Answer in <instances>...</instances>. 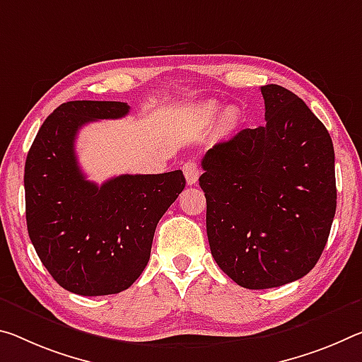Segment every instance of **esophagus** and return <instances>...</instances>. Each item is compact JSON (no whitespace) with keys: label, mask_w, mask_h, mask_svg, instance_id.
<instances>
[{"label":"esophagus","mask_w":362,"mask_h":362,"mask_svg":"<svg viewBox=\"0 0 362 362\" xmlns=\"http://www.w3.org/2000/svg\"><path fill=\"white\" fill-rule=\"evenodd\" d=\"M182 170H183V174H185L188 185H194V183L198 182L199 169H198V164L194 163V160H187V163L182 165Z\"/></svg>","instance_id":"34e87169"}]
</instances>
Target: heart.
<instances>
[{"label": "heart", "instance_id": "b5f03b06", "mask_svg": "<svg viewBox=\"0 0 362 362\" xmlns=\"http://www.w3.org/2000/svg\"><path fill=\"white\" fill-rule=\"evenodd\" d=\"M237 125H238L237 111L230 109V111H227L226 114H223V127H226V130H233Z\"/></svg>", "mask_w": 362, "mask_h": 362}]
</instances>
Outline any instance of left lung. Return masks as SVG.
Returning <instances> with one entry per match:
<instances>
[{"label": "left lung", "mask_w": 362, "mask_h": 362, "mask_svg": "<svg viewBox=\"0 0 362 362\" xmlns=\"http://www.w3.org/2000/svg\"><path fill=\"white\" fill-rule=\"evenodd\" d=\"M266 125L217 143L202 160L211 253L250 290L305 277L337 209L335 153L325 125L280 85H264Z\"/></svg>", "instance_id": "1"}]
</instances>
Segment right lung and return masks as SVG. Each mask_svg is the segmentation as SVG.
<instances>
[{
	"label": "right lung",
	"instance_id": "add662e5",
	"mask_svg": "<svg viewBox=\"0 0 362 362\" xmlns=\"http://www.w3.org/2000/svg\"><path fill=\"white\" fill-rule=\"evenodd\" d=\"M120 101H67L45 120L25 160V219L40 261L82 296L114 295L140 277L160 217L185 188L182 170L85 179L76 139L85 124L127 116Z\"/></svg>",
	"mask_w": 362,
	"mask_h": 362
}]
</instances>
